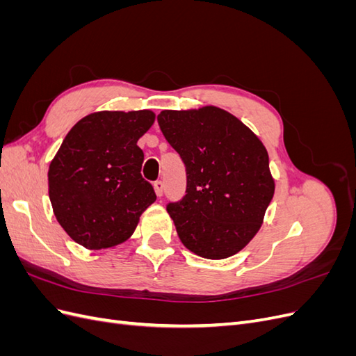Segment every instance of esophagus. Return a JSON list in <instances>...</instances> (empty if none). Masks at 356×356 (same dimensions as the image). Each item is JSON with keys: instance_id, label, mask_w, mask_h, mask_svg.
Masks as SVG:
<instances>
[{"instance_id": "esophagus-1", "label": "esophagus", "mask_w": 356, "mask_h": 356, "mask_svg": "<svg viewBox=\"0 0 356 356\" xmlns=\"http://www.w3.org/2000/svg\"><path fill=\"white\" fill-rule=\"evenodd\" d=\"M154 191H156V195H157L159 197H161V195H163V182H161V181H156V182H154Z\"/></svg>"}]
</instances>
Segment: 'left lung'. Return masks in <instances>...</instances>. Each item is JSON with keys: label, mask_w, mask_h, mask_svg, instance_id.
I'll use <instances>...</instances> for the list:
<instances>
[{"label": "left lung", "mask_w": 356, "mask_h": 356, "mask_svg": "<svg viewBox=\"0 0 356 356\" xmlns=\"http://www.w3.org/2000/svg\"><path fill=\"white\" fill-rule=\"evenodd\" d=\"M157 122L187 170L186 196L168 204L181 242L209 260L239 252L260 230L275 193L266 147L213 105L165 110Z\"/></svg>", "instance_id": "8db88e82"}]
</instances>
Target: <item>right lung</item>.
<instances>
[{
	"mask_svg": "<svg viewBox=\"0 0 356 356\" xmlns=\"http://www.w3.org/2000/svg\"><path fill=\"white\" fill-rule=\"evenodd\" d=\"M149 110L98 111L72 126L49 166L53 212L70 238L105 250L132 236L156 193L141 175Z\"/></svg>",
	"mask_w": 356,
	"mask_h": 356,
	"instance_id": "obj_1",
	"label": "right lung"
}]
</instances>
